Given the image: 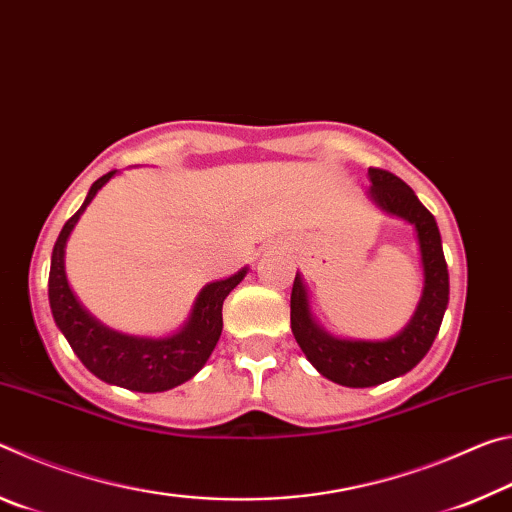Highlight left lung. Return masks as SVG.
Returning <instances> with one entry per match:
<instances>
[{"mask_svg":"<svg viewBox=\"0 0 512 512\" xmlns=\"http://www.w3.org/2000/svg\"><path fill=\"white\" fill-rule=\"evenodd\" d=\"M368 198L388 216L415 228L422 264V296L400 332L384 341L341 339L329 334L311 311L309 291L296 273L291 291V332L311 366L334 384L368 388L413 370L429 352L449 302V273L438 223L413 189L384 169H368Z\"/></svg>","mask_w":512,"mask_h":512,"instance_id":"obj_1","label":"left lung"}]
</instances>
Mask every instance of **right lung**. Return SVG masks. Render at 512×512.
<instances>
[{"mask_svg": "<svg viewBox=\"0 0 512 512\" xmlns=\"http://www.w3.org/2000/svg\"><path fill=\"white\" fill-rule=\"evenodd\" d=\"M117 171L101 176L90 187L83 205L69 219L56 239L49 268V305L51 314L76 357L92 375L112 386L137 393H162L192 379L201 370L219 343L223 329V300L244 280L248 266L235 275L205 284L198 293L185 325L169 336H135L117 332L94 318L74 296L65 273V248L72 230L79 223L85 207L99 194Z\"/></svg>", "mask_w": 512, "mask_h": 512, "instance_id": "1", "label": "right lung"}]
</instances>
